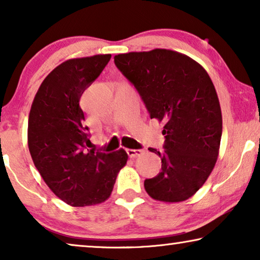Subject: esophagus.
I'll return each instance as SVG.
<instances>
[{
    "mask_svg": "<svg viewBox=\"0 0 260 260\" xmlns=\"http://www.w3.org/2000/svg\"><path fill=\"white\" fill-rule=\"evenodd\" d=\"M126 152L128 153L129 157L135 158V157H139V156L142 155L144 150H142V149H127Z\"/></svg>",
    "mask_w": 260,
    "mask_h": 260,
    "instance_id": "1",
    "label": "esophagus"
}]
</instances>
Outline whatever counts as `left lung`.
I'll return each instance as SVG.
<instances>
[{
  "label": "left lung",
  "mask_w": 260,
  "mask_h": 260,
  "mask_svg": "<svg viewBox=\"0 0 260 260\" xmlns=\"http://www.w3.org/2000/svg\"><path fill=\"white\" fill-rule=\"evenodd\" d=\"M119 69L146 104L150 118L164 121L161 172L146 179L149 196L182 202L203 186L219 155L222 116L213 82L201 64L169 49L114 56Z\"/></svg>",
  "instance_id": "1"
}]
</instances>
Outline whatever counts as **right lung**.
Here are the masks:
<instances>
[{
	"mask_svg": "<svg viewBox=\"0 0 260 260\" xmlns=\"http://www.w3.org/2000/svg\"><path fill=\"white\" fill-rule=\"evenodd\" d=\"M110 58L107 54L65 60L42 81L30 107L27 141L34 165L51 191L72 206L107 201L128 159L124 149L88 150V127L79 105Z\"/></svg>",
	"mask_w": 260,
	"mask_h": 260,
	"instance_id": "obj_1",
	"label": "right lung"
}]
</instances>
